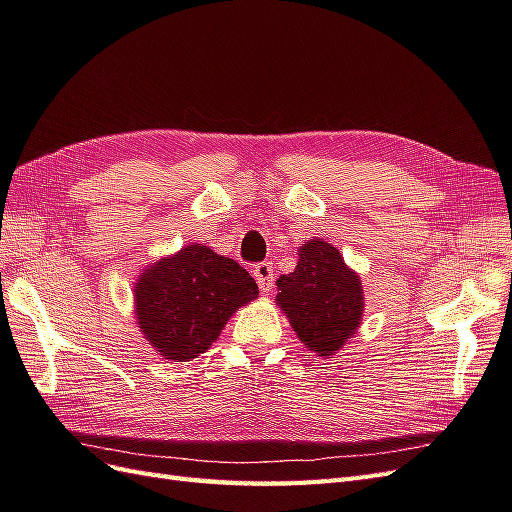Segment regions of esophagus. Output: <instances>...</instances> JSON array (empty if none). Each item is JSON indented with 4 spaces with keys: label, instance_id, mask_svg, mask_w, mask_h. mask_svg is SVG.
Masks as SVG:
<instances>
[{
    "label": "esophagus",
    "instance_id": "esophagus-1",
    "mask_svg": "<svg viewBox=\"0 0 512 512\" xmlns=\"http://www.w3.org/2000/svg\"><path fill=\"white\" fill-rule=\"evenodd\" d=\"M253 277L259 285L261 292H270L272 290V283H274V270H272V264H268V261H261V264H257L253 268Z\"/></svg>",
    "mask_w": 512,
    "mask_h": 512
}]
</instances>
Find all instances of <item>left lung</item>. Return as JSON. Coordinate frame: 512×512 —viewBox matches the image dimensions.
I'll return each mask as SVG.
<instances>
[{
    "label": "left lung",
    "mask_w": 512,
    "mask_h": 512,
    "mask_svg": "<svg viewBox=\"0 0 512 512\" xmlns=\"http://www.w3.org/2000/svg\"><path fill=\"white\" fill-rule=\"evenodd\" d=\"M298 266L277 281V305L309 350L331 357L355 335L363 316L359 274L324 240L300 246Z\"/></svg>",
    "instance_id": "left-lung-1"
}]
</instances>
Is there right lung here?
Listing matches in <instances>:
<instances>
[{
  "label": "right lung",
  "instance_id": "1",
  "mask_svg": "<svg viewBox=\"0 0 512 512\" xmlns=\"http://www.w3.org/2000/svg\"><path fill=\"white\" fill-rule=\"evenodd\" d=\"M257 294L255 279L238 261L190 244L140 274L136 318L164 359L188 361L212 346L233 313Z\"/></svg>",
  "mask_w": 512,
  "mask_h": 512
}]
</instances>
